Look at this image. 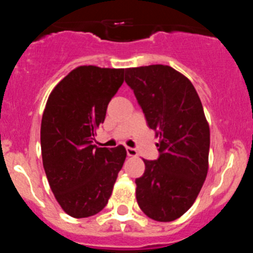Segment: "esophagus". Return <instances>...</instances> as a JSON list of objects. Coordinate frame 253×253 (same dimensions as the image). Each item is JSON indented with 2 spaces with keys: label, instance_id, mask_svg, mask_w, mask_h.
I'll return each mask as SVG.
<instances>
[{
  "label": "esophagus",
  "instance_id": "34e87169",
  "mask_svg": "<svg viewBox=\"0 0 253 253\" xmlns=\"http://www.w3.org/2000/svg\"><path fill=\"white\" fill-rule=\"evenodd\" d=\"M126 154H128L129 157H135L138 154L137 149L134 148H130V147H126Z\"/></svg>",
  "mask_w": 253,
  "mask_h": 253
}]
</instances>
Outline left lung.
I'll list each match as a JSON object with an SVG mask.
<instances>
[{"mask_svg":"<svg viewBox=\"0 0 253 253\" xmlns=\"http://www.w3.org/2000/svg\"><path fill=\"white\" fill-rule=\"evenodd\" d=\"M147 123L160 138V157L144 161L135 180L142 211L157 222H172L191 208L209 169L210 130L194 84L169 66L125 69Z\"/></svg>","mask_w":253,"mask_h":253,"instance_id":"obj_1","label":"left lung"}]
</instances>
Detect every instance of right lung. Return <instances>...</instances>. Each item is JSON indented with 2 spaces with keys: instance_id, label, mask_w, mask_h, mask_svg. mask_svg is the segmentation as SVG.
<instances>
[{
  "instance_id": "right-lung-1",
  "label": "right lung",
  "mask_w": 253,
  "mask_h": 253,
  "mask_svg": "<svg viewBox=\"0 0 253 253\" xmlns=\"http://www.w3.org/2000/svg\"><path fill=\"white\" fill-rule=\"evenodd\" d=\"M124 68L80 66L53 88L42 118L40 144L49 186L73 218L101 211L126 158L123 146L92 144L107 105L124 82Z\"/></svg>"
}]
</instances>
